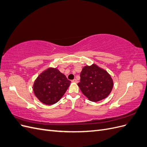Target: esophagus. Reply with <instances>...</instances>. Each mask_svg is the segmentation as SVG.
Here are the masks:
<instances>
[{
  "instance_id": "1",
  "label": "esophagus",
  "mask_w": 147,
  "mask_h": 147,
  "mask_svg": "<svg viewBox=\"0 0 147 147\" xmlns=\"http://www.w3.org/2000/svg\"><path fill=\"white\" fill-rule=\"evenodd\" d=\"M72 82H74V83H78V81H77V79H74V80H73L72 81Z\"/></svg>"
}]
</instances>
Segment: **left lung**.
<instances>
[{
  "label": "left lung",
  "mask_w": 147,
  "mask_h": 147,
  "mask_svg": "<svg viewBox=\"0 0 147 147\" xmlns=\"http://www.w3.org/2000/svg\"><path fill=\"white\" fill-rule=\"evenodd\" d=\"M78 86L89 100L97 102L109 96L113 89V81L105 70L93 64L83 67Z\"/></svg>",
  "instance_id": "1"
}]
</instances>
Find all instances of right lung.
Segmentation results:
<instances>
[{"mask_svg": "<svg viewBox=\"0 0 147 147\" xmlns=\"http://www.w3.org/2000/svg\"><path fill=\"white\" fill-rule=\"evenodd\" d=\"M70 82L57 68L48 67L35 79L33 91L40 101L50 105L56 104L61 99Z\"/></svg>", "mask_w": 147, "mask_h": 147, "instance_id": "1", "label": "right lung"}]
</instances>
